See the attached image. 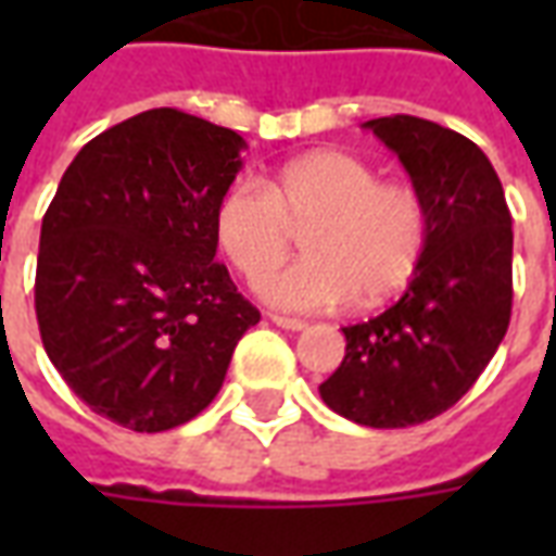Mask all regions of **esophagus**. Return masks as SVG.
Wrapping results in <instances>:
<instances>
[{
	"label": "esophagus",
	"instance_id": "esophagus-1",
	"mask_svg": "<svg viewBox=\"0 0 556 556\" xmlns=\"http://www.w3.org/2000/svg\"><path fill=\"white\" fill-rule=\"evenodd\" d=\"M270 321L277 327H282V330H303V327H306V321H301V318H289V315H270Z\"/></svg>",
	"mask_w": 556,
	"mask_h": 556
}]
</instances>
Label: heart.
<instances>
[{
    "label": "heart",
    "mask_w": 556,
    "mask_h": 556,
    "mask_svg": "<svg viewBox=\"0 0 556 556\" xmlns=\"http://www.w3.org/2000/svg\"><path fill=\"white\" fill-rule=\"evenodd\" d=\"M211 229L217 250L255 282L304 231L307 258L258 282L279 309L318 313L357 298L378 306L408 286L429 243V207L408 184L378 181L349 151H313L265 181H231L219 193Z\"/></svg>",
    "instance_id": "obj_1"
}]
</instances>
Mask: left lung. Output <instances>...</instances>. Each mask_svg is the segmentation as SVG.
Wrapping results in <instances>:
<instances>
[{
    "instance_id": "obj_1",
    "label": "left lung",
    "mask_w": 556,
    "mask_h": 556,
    "mask_svg": "<svg viewBox=\"0 0 556 556\" xmlns=\"http://www.w3.org/2000/svg\"><path fill=\"white\" fill-rule=\"evenodd\" d=\"M429 207V243L405 294L342 327L345 357L318 393L339 417L405 429L477 384L513 315V217L501 178L470 139L417 115L372 118Z\"/></svg>"
}]
</instances>
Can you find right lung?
Here are the masks:
<instances>
[{"label": "right lung", "mask_w": 556, "mask_h": 556, "mask_svg": "<svg viewBox=\"0 0 556 556\" xmlns=\"http://www.w3.org/2000/svg\"><path fill=\"white\" fill-rule=\"evenodd\" d=\"M243 148L229 127L148 110L79 148L43 214L35 313L47 357L125 429L202 414L262 318L214 262L211 214Z\"/></svg>", "instance_id": "obj_1"}]
</instances>
